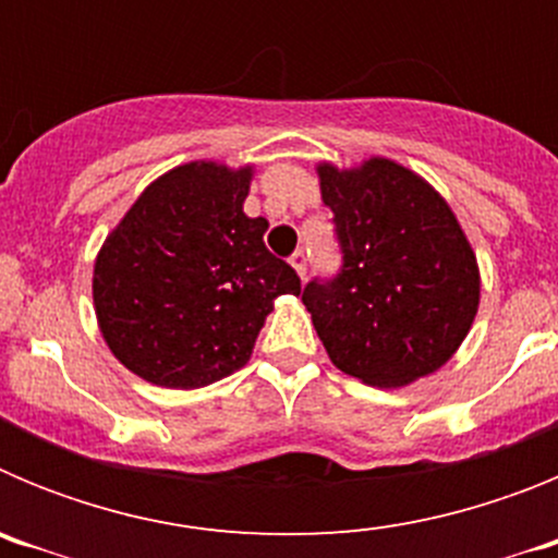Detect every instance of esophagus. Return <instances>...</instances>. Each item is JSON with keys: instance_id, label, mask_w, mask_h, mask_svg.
Returning <instances> with one entry per match:
<instances>
[{"instance_id": "1", "label": "esophagus", "mask_w": 558, "mask_h": 558, "mask_svg": "<svg viewBox=\"0 0 558 558\" xmlns=\"http://www.w3.org/2000/svg\"><path fill=\"white\" fill-rule=\"evenodd\" d=\"M290 265H293V270L304 279V274H307V254L304 251H295L293 256H290Z\"/></svg>"}]
</instances>
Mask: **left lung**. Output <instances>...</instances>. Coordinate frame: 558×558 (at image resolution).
<instances>
[{"instance_id": "8db88e82", "label": "left lung", "mask_w": 558, "mask_h": 558, "mask_svg": "<svg viewBox=\"0 0 558 558\" xmlns=\"http://www.w3.org/2000/svg\"><path fill=\"white\" fill-rule=\"evenodd\" d=\"M343 265L302 293L313 327L340 372L399 388L456 354L481 302L470 240L447 201L391 159L338 170L318 165Z\"/></svg>"}]
</instances>
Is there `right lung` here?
<instances>
[{
	"mask_svg": "<svg viewBox=\"0 0 558 558\" xmlns=\"http://www.w3.org/2000/svg\"><path fill=\"white\" fill-rule=\"evenodd\" d=\"M251 167L190 161L159 175L95 259V313L113 357L161 388H204L243 368L276 295L302 293L243 201Z\"/></svg>",
	"mask_w": 558,
	"mask_h": 558,
	"instance_id": "add662e5",
	"label": "right lung"
}]
</instances>
